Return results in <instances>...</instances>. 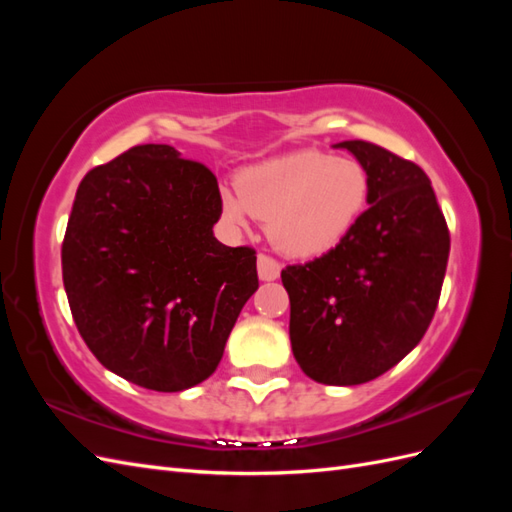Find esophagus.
Returning <instances> with one entry per match:
<instances>
[{
	"mask_svg": "<svg viewBox=\"0 0 512 512\" xmlns=\"http://www.w3.org/2000/svg\"><path fill=\"white\" fill-rule=\"evenodd\" d=\"M280 271H282V267H280V262H277L275 258H271L267 254H260L258 256V277H260L262 282L277 280V277H280Z\"/></svg>",
	"mask_w": 512,
	"mask_h": 512,
	"instance_id": "esophagus-1",
	"label": "esophagus"
}]
</instances>
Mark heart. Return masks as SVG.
<instances>
[{"instance_id":"1","label":"heart","mask_w":512,"mask_h":512,"mask_svg":"<svg viewBox=\"0 0 512 512\" xmlns=\"http://www.w3.org/2000/svg\"><path fill=\"white\" fill-rule=\"evenodd\" d=\"M237 189L222 190L224 218L247 226L267 222L271 243L286 256L331 252L361 220L371 181L361 162L303 149L243 170Z\"/></svg>"}]
</instances>
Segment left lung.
Listing matches in <instances>:
<instances>
[{
    "mask_svg": "<svg viewBox=\"0 0 512 512\" xmlns=\"http://www.w3.org/2000/svg\"><path fill=\"white\" fill-rule=\"evenodd\" d=\"M371 181L369 207L331 252L282 271L290 344L305 374L331 386L382 376L436 314L451 235L421 166L374 143L344 141Z\"/></svg>",
    "mask_w": 512,
    "mask_h": 512,
    "instance_id": "1",
    "label": "left lung"
}]
</instances>
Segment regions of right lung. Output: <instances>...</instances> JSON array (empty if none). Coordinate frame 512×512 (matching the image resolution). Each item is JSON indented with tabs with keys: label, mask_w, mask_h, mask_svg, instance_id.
<instances>
[{
	"label": "right lung",
	"mask_w": 512,
	"mask_h": 512,
	"mask_svg": "<svg viewBox=\"0 0 512 512\" xmlns=\"http://www.w3.org/2000/svg\"><path fill=\"white\" fill-rule=\"evenodd\" d=\"M218 179L170 145L83 177L61 245L72 318L113 374L177 393L207 380L258 288L256 252L213 237Z\"/></svg>",
	"instance_id": "right-lung-1"
}]
</instances>
